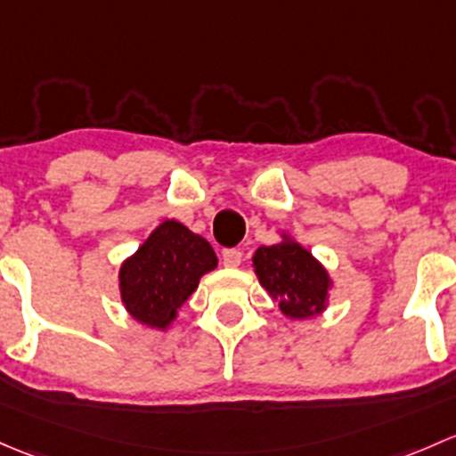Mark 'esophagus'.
Returning <instances> with one entry per match:
<instances>
[{"instance_id": "34e87169", "label": "esophagus", "mask_w": 456, "mask_h": 456, "mask_svg": "<svg viewBox=\"0 0 456 456\" xmlns=\"http://www.w3.org/2000/svg\"><path fill=\"white\" fill-rule=\"evenodd\" d=\"M241 250H237V248H228V250L222 252V263L226 267H237L239 263H241Z\"/></svg>"}]
</instances>
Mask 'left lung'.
Instances as JSON below:
<instances>
[{
  "label": "left lung",
  "instance_id": "8db88e82",
  "mask_svg": "<svg viewBox=\"0 0 456 456\" xmlns=\"http://www.w3.org/2000/svg\"><path fill=\"white\" fill-rule=\"evenodd\" d=\"M259 283L288 318L322 314L330 298V272L289 234L274 246H261L252 256Z\"/></svg>",
  "mask_w": 456,
  "mask_h": 456
}]
</instances>
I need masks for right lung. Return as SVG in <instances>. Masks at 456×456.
Returning <instances> with one entry per match:
<instances>
[{
  "mask_svg": "<svg viewBox=\"0 0 456 456\" xmlns=\"http://www.w3.org/2000/svg\"><path fill=\"white\" fill-rule=\"evenodd\" d=\"M215 267L217 255L210 243L184 224L167 219L120 265V298L134 321L167 330L201 276Z\"/></svg>",
  "mask_w": 456,
  "mask_h": 456,
  "instance_id": "add662e5",
  "label": "right lung"
}]
</instances>
